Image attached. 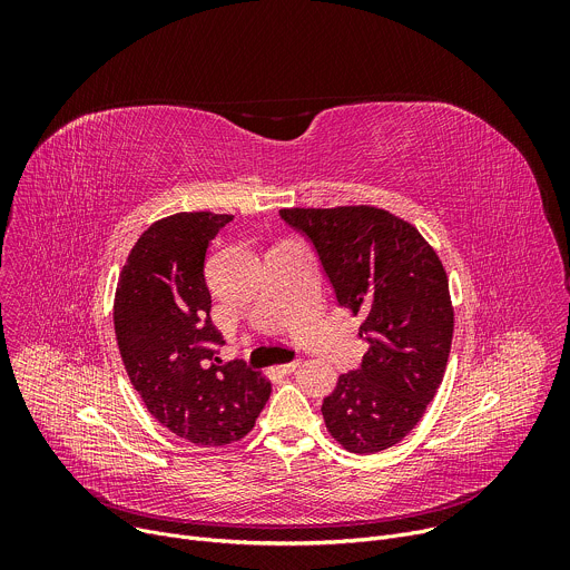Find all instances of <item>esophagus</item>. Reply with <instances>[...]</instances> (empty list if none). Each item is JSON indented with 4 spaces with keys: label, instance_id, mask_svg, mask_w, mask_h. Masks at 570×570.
<instances>
[{
    "label": "esophagus",
    "instance_id": "obj_1",
    "mask_svg": "<svg viewBox=\"0 0 570 570\" xmlns=\"http://www.w3.org/2000/svg\"><path fill=\"white\" fill-rule=\"evenodd\" d=\"M299 363H302V361H299V358H295V361H288V363L279 365V370H282V372H293L295 367H299Z\"/></svg>",
    "mask_w": 570,
    "mask_h": 570
}]
</instances>
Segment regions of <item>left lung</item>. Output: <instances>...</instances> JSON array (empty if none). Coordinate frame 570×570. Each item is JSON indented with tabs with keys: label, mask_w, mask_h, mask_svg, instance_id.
Wrapping results in <instances>:
<instances>
[{
	"label": "left lung",
	"mask_w": 570,
	"mask_h": 570,
	"mask_svg": "<svg viewBox=\"0 0 570 570\" xmlns=\"http://www.w3.org/2000/svg\"><path fill=\"white\" fill-rule=\"evenodd\" d=\"M330 275L338 304L363 315V365L338 376L322 417L347 451L394 446L424 417L446 370L453 304L446 271L415 225L372 205L288 207Z\"/></svg>",
	"instance_id": "1"
}]
</instances>
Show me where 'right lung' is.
Returning a JSON list of instances; mask_svg holds the SVG:
<instances>
[{
    "mask_svg": "<svg viewBox=\"0 0 570 570\" xmlns=\"http://www.w3.org/2000/svg\"><path fill=\"white\" fill-rule=\"evenodd\" d=\"M232 214L180 212L155 220L132 246L115 291L124 367L148 413L196 446L246 438L271 381L240 361L216 365L205 253Z\"/></svg>",
    "mask_w": 570,
    "mask_h": 570,
    "instance_id": "add662e5",
    "label": "right lung"
}]
</instances>
